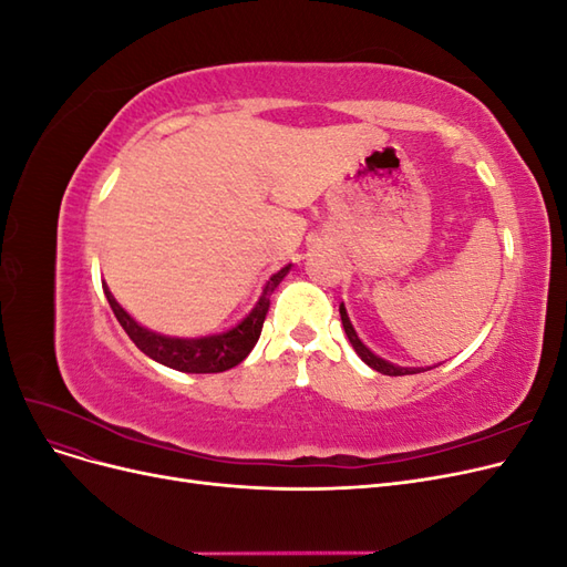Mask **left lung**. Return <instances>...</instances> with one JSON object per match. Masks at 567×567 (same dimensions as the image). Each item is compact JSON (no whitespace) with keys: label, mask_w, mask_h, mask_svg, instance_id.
<instances>
[{"label":"left lung","mask_w":567,"mask_h":567,"mask_svg":"<svg viewBox=\"0 0 567 567\" xmlns=\"http://www.w3.org/2000/svg\"><path fill=\"white\" fill-rule=\"evenodd\" d=\"M340 321H342V329H346V336H348V340H350V346L354 348V352L359 354V359H362V362L367 364V367H371L373 371H379V373H383V375H409V373H421V371H427V369H433V367H398V364H392V362H388V359H383V357H379L375 352H371L364 342H362V338L357 336V331H354V326H352V321H350V317H348V310H346V302H340Z\"/></svg>","instance_id":"obj_1"}]
</instances>
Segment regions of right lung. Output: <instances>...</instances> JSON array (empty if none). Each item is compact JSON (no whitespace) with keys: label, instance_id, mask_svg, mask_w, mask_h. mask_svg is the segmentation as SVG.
I'll return each mask as SVG.
<instances>
[{"label":"right lung","instance_id":"obj_1","mask_svg":"<svg viewBox=\"0 0 567 567\" xmlns=\"http://www.w3.org/2000/svg\"><path fill=\"white\" fill-rule=\"evenodd\" d=\"M288 269L290 265H286L277 274H271L269 281L262 288L260 300L255 302V307L246 315V319L238 321L234 329L225 333L200 336V338H175V336H163V333L151 331L113 298L106 284H104V293L120 326H123L125 333L132 338L134 346L140 348L146 357H151L153 362L175 371H184V373H219L241 364L255 348L257 338L262 333V323L269 310V296L274 293V288L284 281Z\"/></svg>","mask_w":567,"mask_h":567}]
</instances>
